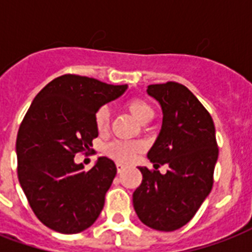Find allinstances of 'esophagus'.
I'll use <instances>...</instances> for the list:
<instances>
[{
  "label": "esophagus",
  "instance_id": "1",
  "mask_svg": "<svg viewBox=\"0 0 252 252\" xmlns=\"http://www.w3.org/2000/svg\"><path fill=\"white\" fill-rule=\"evenodd\" d=\"M124 168H126V166L123 165V163H116V170H118L119 174L124 171Z\"/></svg>",
  "mask_w": 252,
  "mask_h": 252
}]
</instances>
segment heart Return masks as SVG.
Here are the masks:
<instances>
[{"instance_id":"1","label":"heart","mask_w":252,"mask_h":252,"mask_svg":"<svg viewBox=\"0 0 252 252\" xmlns=\"http://www.w3.org/2000/svg\"><path fill=\"white\" fill-rule=\"evenodd\" d=\"M126 108L130 112V115L136 118L140 123L150 122L154 116V111L149 103L140 98H132L126 102ZM95 126L99 132H104L108 128L110 123V114L106 107L99 108L95 112ZM141 150V145L138 142H112L107 146L106 153L119 162H132L137 153Z\"/></svg>"}]
</instances>
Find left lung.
<instances>
[{
	"label": "left lung",
	"instance_id": "8db88e82",
	"mask_svg": "<svg viewBox=\"0 0 252 252\" xmlns=\"http://www.w3.org/2000/svg\"><path fill=\"white\" fill-rule=\"evenodd\" d=\"M146 93L162 107V128L148 153L156 170L138 167L140 187L133 207L146 226L174 231L189 222L213 186L219 158L212 116L199 99L178 82L149 85ZM168 166L166 174L158 167Z\"/></svg>",
	"mask_w": 252,
	"mask_h": 252
}]
</instances>
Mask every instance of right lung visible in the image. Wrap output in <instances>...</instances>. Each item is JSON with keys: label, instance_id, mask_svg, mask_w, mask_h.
Returning <instances> with one entry per match:
<instances>
[{"label": "right lung", "instance_id": "right-lung-1", "mask_svg": "<svg viewBox=\"0 0 252 252\" xmlns=\"http://www.w3.org/2000/svg\"><path fill=\"white\" fill-rule=\"evenodd\" d=\"M126 87L64 74L31 103L17 136L18 179L35 216L49 229L76 234L100 215L116 166L99 157L85 171L74 156L90 149L98 137L95 112Z\"/></svg>", "mask_w": 252, "mask_h": 252}]
</instances>
